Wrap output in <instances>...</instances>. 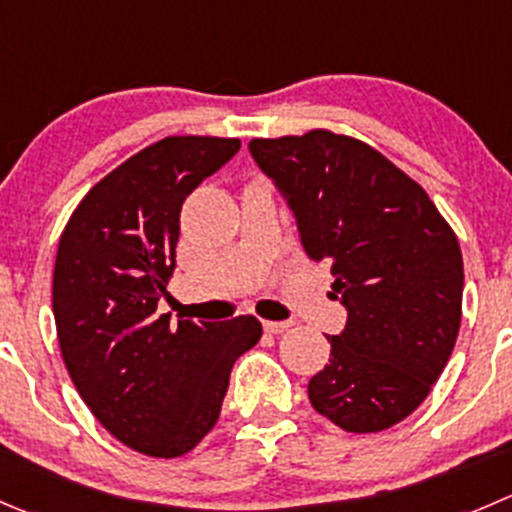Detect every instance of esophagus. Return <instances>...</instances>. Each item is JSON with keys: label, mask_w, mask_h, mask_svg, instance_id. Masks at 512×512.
Wrapping results in <instances>:
<instances>
[{"label": "esophagus", "mask_w": 512, "mask_h": 512, "mask_svg": "<svg viewBox=\"0 0 512 512\" xmlns=\"http://www.w3.org/2000/svg\"><path fill=\"white\" fill-rule=\"evenodd\" d=\"M262 327H265V332H270V335H280V332H285L287 327H292V322L290 320H282V322L265 320L262 322Z\"/></svg>", "instance_id": "34e87169"}]
</instances>
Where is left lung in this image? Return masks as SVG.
<instances>
[{
  "label": "left lung",
  "instance_id": "1",
  "mask_svg": "<svg viewBox=\"0 0 512 512\" xmlns=\"http://www.w3.org/2000/svg\"><path fill=\"white\" fill-rule=\"evenodd\" d=\"M310 260L330 265L347 325L307 385L347 433H380L425 398L458 340L463 255L428 192L365 142L330 130L252 140Z\"/></svg>",
  "mask_w": 512,
  "mask_h": 512
}]
</instances>
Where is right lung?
Wrapping results in <instances>:
<instances>
[{
  "label": "right lung",
  "instance_id": "right-lung-1",
  "mask_svg": "<svg viewBox=\"0 0 512 512\" xmlns=\"http://www.w3.org/2000/svg\"><path fill=\"white\" fill-rule=\"evenodd\" d=\"M237 150L235 137H165L102 177L59 237L52 312L69 377L119 443L152 458L215 428L232 365L262 337L255 315L172 327L157 312L182 202Z\"/></svg>",
  "mask_w": 512,
  "mask_h": 512
}]
</instances>
